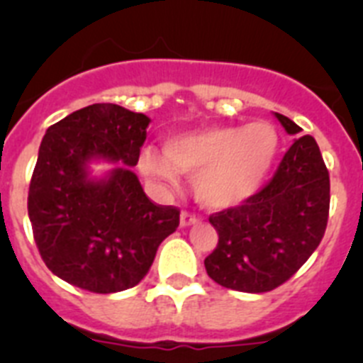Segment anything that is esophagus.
I'll return each instance as SVG.
<instances>
[{
    "instance_id": "obj_1",
    "label": "esophagus",
    "mask_w": 363,
    "mask_h": 363,
    "mask_svg": "<svg viewBox=\"0 0 363 363\" xmlns=\"http://www.w3.org/2000/svg\"><path fill=\"white\" fill-rule=\"evenodd\" d=\"M198 223V218L194 214H189V213H182L179 214V225L182 227H191V225H196Z\"/></svg>"
}]
</instances>
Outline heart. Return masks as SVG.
Here are the masks:
<instances>
[{
	"instance_id": "heart-1",
	"label": "heart",
	"mask_w": 363,
	"mask_h": 363,
	"mask_svg": "<svg viewBox=\"0 0 363 363\" xmlns=\"http://www.w3.org/2000/svg\"><path fill=\"white\" fill-rule=\"evenodd\" d=\"M281 138L269 121L245 127L211 125L171 134L163 152L145 149L140 171L162 184L176 185L182 174L192 176V192L207 211L238 209L264 189L277 165Z\"/></svg>"
}]
</instances>
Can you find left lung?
<instances>
[{
	"label": "left lung",
	"mask_w": 363,
	"mask_h": 363,
	"mask_svg": "<svg viewBox=\"0 0 363 363\" xmlns=\"http://www.w3.org/2000/svg\"><path fill=\"white\" fill-rule=\"evenodd\" d=\"M285 133L301 129L274 112ZM329 172L313 136L296 138L277 174L238 209L209 218L218 245L207 258V274L221 287L267 293L289 280L323 238L329 216Z\"/></svg>",
	"instance_id": "obj_1"
}]
</instances>
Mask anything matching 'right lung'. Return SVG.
Here are the masks:
<instances>
[{
	"label": "right lung",
	"mask_w": 363,
	"mask_h": 363,
	"mask_svg": "<svg viewBox=\"0 0 363 363\" xmlns=\"http://www.w3.org/2000/svg\"><path fill=\"white\" fill-rule=\"evenodd\" d=\"M150 118L94 104L47 129L28 189V218L45 265L79 289L108 294L143 280L179 211L154 205L134 174ZM115 165L101 177L92 162Z\"/></svg>",
	"instance_id": "right-lung-1"
}]
</instances>
